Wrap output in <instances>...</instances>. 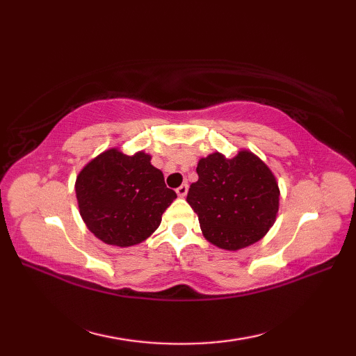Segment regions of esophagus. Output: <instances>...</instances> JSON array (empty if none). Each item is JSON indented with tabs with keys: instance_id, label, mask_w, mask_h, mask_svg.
<instances>
[{
	"instance_id": "34e87169",
	"label": "esophagus",
	"mask_w": 356,
	"mask_h": 356,
	"mask_svg": "<svg viewBox=\"0 0 356 356\" xmlns=\"http://www.w3.org/2000/svg\"><path fill=\"white\" fill-rule=\"evenodd\" d=\"M176 193H177L179 197H185L186 193H188V185H186V184H182V185H180V186L177 188Z\"/></svg>"
}]
</instances>
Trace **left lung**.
<instances>
[{
	"label": "left lung",
	"instance_id": "1",
	"mask_svg": "<svg viewBox=\"0 0 356 356\" xmlns=\"http://www.w3.org/2000/svg\"><path fill=\"white\" fill-rule=\"evenodd\" d=\"M197 174L186 202L213 245L237 251L259 241L274 225L280 197L277 180L252 153L240 151L232 159L209 154L199 161Z\"/></svg>",
	"mask_w": 356,
	"mask_h": 356
}]
</instances>
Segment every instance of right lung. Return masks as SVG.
Masks as SVG:
<instances>
[{
	"label": "right lung",
	"instance_id": "1",
	"mask_svg": "<svg viewBox=\"0 0 356 356\" xmlns=\"http://www.w3.org/2000/svg\"><path fill=\"white\" fill-rule=\"evenodd\" d=\"M149 161L145 153L127 156L113 148L79 172L74 185L79 213L105 243H140L157 229L165 209L177 197Z\"/></svg>",
	"mask_w": 356,
	"mask_h": 356
}]
</instances>
